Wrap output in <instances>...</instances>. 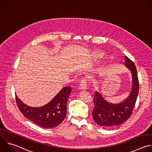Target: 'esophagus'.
I'll use <instances>...</instances> for the list:
<instances>
[{
    "mask_svg": "<svg viewBox=\"0 0 152 152\" xmlns=\"http://www.w3.org/2000/svg\"><path fill=\"white\" fill-rule=\"evenodd\" d=\"M80 88L82 90H86V88H87V82H86V79L83 78L81 80V82L80 83Z\"/></svg>",
    "mask_w": 152,
    "mask_h": 152,
    "instance_id": "esophagus-1",
    "label": "esophagus"
}]
</instances>
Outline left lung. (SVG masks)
<instances>
[{"label":"left lung","instance_id":"obj_1","mask_svg":"<svg viewBox=\"0 0 152 152\" xmlns=\"http://www.w3.org/2000/svg\"><path fill=\"white\" fill-rule=\"evenodd\" d=\"M124 66L131 71L132 83V89L129 96L118 103L107 102L102 94L95 92L92 115L97 124L104 127H112L118 126L131 117L139 91V82L137 71L134 63L124 56Z\"/></svg>","mask_w":152,"mask_h":152}]
</instances>
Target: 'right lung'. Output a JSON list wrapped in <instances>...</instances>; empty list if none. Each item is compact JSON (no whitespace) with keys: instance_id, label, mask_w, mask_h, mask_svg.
<instances>
[{"instance_id":"obj_1","label":"right lung","mask_w":152,"mask_h":152,"mask_svg":"<svg viewBox=\"0 0 152 152\" xmlns=\"http://www.w3.org/2000/svg\"><path fill=\"white\" fill-rule=\"evenodd\" d=\"M70 86H65L48 103L40 107H32L24 103L15 96L17 104L25 117L37 125L46 129L58 126L67 114V103L71 93Z\"/></svg>"}]
</instances>
